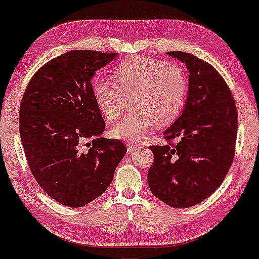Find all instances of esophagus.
<instances>
[{
    "mask_svg": "<svg viewBox=\"0 0 259 259\" xmlns=\"http://www.w3.org/2000/svg\"><path fill=\"white\" fill-rule=\"evenodd\" d=\"M137 148H138V146L134 145V143H128V145H127V151L132 152V151L137 149Z\"/></svg>",
    "mask_w": 259,
    "mask_h": 259,
    "instance_id": "esophagus-1",
    "label": "esophagus"
}]
</instances>
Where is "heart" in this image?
<instances>
[{"label": "heart", "instance_id": "1", "mask_svg": "<svg viewBox=\"0 0 259 259\" xmlns=\"http://www.w3.org/2000/svg\"><path fill=\"white\" fill-rule=\"evenodd\" d=\"M114 83L104 79L93 81V96L102 116L113 121L132 108L112 127L113 137L139 141L156 122L166 126L175 121L186 104L187 74L176 61L152 57H131L112 70Z\"/></svg>", "mask_w": 259, "mask_h": 259}]
</instances>
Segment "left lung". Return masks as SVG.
<instances>
[{"label": "left lung", "instance_id": "1", "mask_svg": "<svg viewBox=\"0 0 259 259\" xmlns=\"http://www.w3.org/2000/svg\"><path fill=\"white\" fill-rule=\"evenodd\" d=\"M189 71L181 116L164 131V146H150L154 162L148 185L158 200L177 209L196 205L222 185L235 155L237 111L232 92L209 63L168 52Z\"/></svg>", "mask_w": 259, "mask_h": 259}]
</instances>
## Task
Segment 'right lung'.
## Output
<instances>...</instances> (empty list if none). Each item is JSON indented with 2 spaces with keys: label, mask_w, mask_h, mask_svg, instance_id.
Instances as JSON below:
<instances>
[{
  "label": "right lung",
  "mask_w": 259,
  "mask_h": 259,
  "mask_svg": "<svg viewBox=\"0 0 259 259\" xmlns=\"http://www.w3.org/2000/svg\"><path fill=\"white\" fill-rule=\"evenodd\" d=\"M116 56L71 50L41 66L23 95L19 133L29 169L63 205L80 207L101 196L127 151L120 140L100 138L105 122L93 96V75Z\"/></svg>",
  "instance_id": "1"
}]
</instances>
